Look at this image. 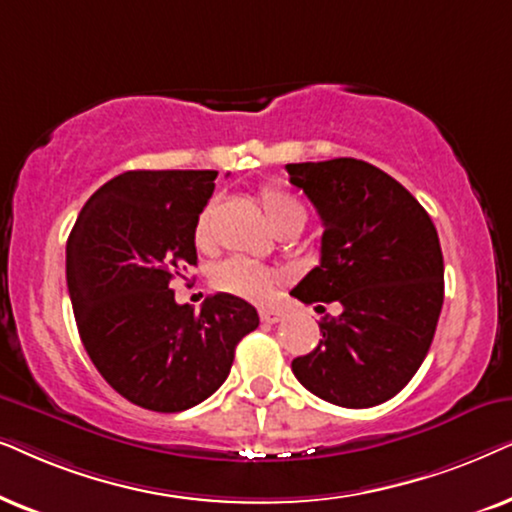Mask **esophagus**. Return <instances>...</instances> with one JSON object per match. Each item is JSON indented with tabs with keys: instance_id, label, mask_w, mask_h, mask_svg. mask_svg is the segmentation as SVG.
Returning a JSON list of instances; mask_svg holds the SVG:
<instances>
[{
	"instance_id": "obj_1",
	"label": "esophagus",
	"mask_w": 512,
	"mask_h": 512,
	"mask_svg": "<svg viewBox=\"0 0 512 512\" xmlns=\"http://www.w3.org/2000/svg\"><path fill=\"white\" fill-rule=\"evenodd\" d=\"M281 318H283V311H278V309H260V320H262V323L274 325Z\"/></svg>"
}]
</instances>
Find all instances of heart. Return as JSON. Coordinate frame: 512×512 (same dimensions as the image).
I'll list each match as a JSON object with an SVG mask.
<instances>
[{
	"label": "heart",
	"instance_id": "obj_1",
	"mask_svg": "<svg viewBox=\"0 0 512 512\" xmlns=\"http://www.w3.org/2000/svg\"><path fill=\"white\" fill-rule=\"evenodd\" d=\"M260 206L264 217L276 231L288 227V224H304L306 220L302 203L281 189L264 187L260 192ZM210 220H213V203H208L196 217L194 241L199 248H206L210 243ZM278 283H281V274L276 269L245 260V257H229V260L217 264L213 271V285L217 290L248 299V302H267L274 297Z\"/></svg>",
	"mask_w": 512,
	"mask_h": 512
}]
</instances>
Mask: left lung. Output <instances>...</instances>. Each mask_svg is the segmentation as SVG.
Returning a JSON list of instances; mask_svg holds the SVG:
<instances>
[{
	"label": "left lung",
	"instance_id": "left-lung-1",
	"mask_svg": "<svg viewBox=\"0 0 512 512\" xmlns=\"http://www.w3.org/2000/svg\"><path fill=\"white\" fill-rule=\"evenodd\" d=\"M285 170L325 227L320 264L290 295L304 304H342L339 316L320 320L323 339L292 360V372L332 405L386 403L424 363L440 318L445 264L435 224L372 163L332 159Z\"/></svg>",
	"mask_w": 512,
	"mask_h": 512
}]
</instances>
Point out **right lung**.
<instances>
[{"label":"right lung","mask_w":512,"mask_h":512,"mask_svg":"<svg viewBox=\"0 0 512 512\" xmlns=\"http://www.w3.org/2000/svg\"><path fill=\"white\" fill-rule=\"evenodd\" d=\"M217 170H128L81 208L67 238L79 337L109 386L152 412L203 403L229 377L255 306L217 292L194 313L170 281L196 264L194 224Z\"/></svg>","instance_id":"right-lung-1"}]
</instances>
